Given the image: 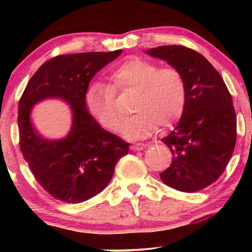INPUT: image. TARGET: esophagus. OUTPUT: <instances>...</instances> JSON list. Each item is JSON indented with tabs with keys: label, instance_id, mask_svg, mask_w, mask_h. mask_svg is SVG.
<instances>
[{
	"label": "esophagus",
	"instance_id": "obj_1",
	"mask_svg": "<svg viewBox=\"0 0 252 252\" xmlns=\"http://www.w3.org/2000/svg\"><path fill=\"white\" fill-rule=\"evenodd\" d=\"M146 147H147V144H144V143H134L131 146V149L135 150V152H140V150L144 149Z\"/></svg>",
	"mask_w": 252,
	"mask_h": 252
}]
</instances>
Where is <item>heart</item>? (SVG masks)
<instances>
[{"mask_svg":"<svg viewBox=\"0 0 252 252\" xmlns=\"http://www.w3.org/2000/svg\"><path fill=\"white\" fill-rule=\"evenodd\" d=\"M112 86L94 83L86 94L90 114L104 128L118 131L123 115L116 103V91L135 90L132 111L136 114L123 126V136L140 140L160 128H169L181 117L187 99V89L181 72L142 58H130L112 72Z\"/></svg>","mask_w":252,"mask_h":252,"instance_id":"b5f03b06","label":"heart"}]
</instances>
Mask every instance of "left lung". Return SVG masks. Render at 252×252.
Instances as JSON below:
<instances>
[{
  "mask_svg": "<svg viewBox=\"0 0 252 252\" xmlns=\"http://www.w3.org/2000/svg\"><path fill=\"white\" fill-rule=\"evenodd\" d=\"M146 53L180 71L187 89L180 121L162 138L173 160L160 178L174 189L198 192L218 180L235 150L237 117L232 98L218 71L198 52L174 45Z\"/></svg>",
  "mask_w": 252,
  "mask_h": 252,
  "instance_id": "8db88e82",
  "label": "left lung"
}]
</instances>
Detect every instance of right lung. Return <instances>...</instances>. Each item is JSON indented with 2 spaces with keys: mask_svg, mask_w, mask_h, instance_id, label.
I'll return each mask as SVG.
<instances>
[{
  "mask_svg": "<svg viewBox=\"0 0 252 252\" xmlns=\"http://www.w3.org/2000/svg\"><path fill=\"white\" fill-rule=\"evenodd\" d=\"M122 53L86 52L58 56L40 66L19 103L20 149L36 181L52 196L78 204L108 186L129 143L104 130L88 111L86 91L97 72ZM50 97L70 105L72 126L63 139L50 140L30 120L32 106Z\"/></svg>",
  "mask_w": 252,
  "mask_h": 252,
  "instance_id": "add662e5",
  "label": "right lung"
}]
</instances>
